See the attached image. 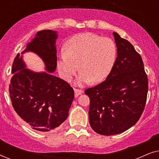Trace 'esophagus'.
<instances>
[{
  "mask_svg": "<svg viewBox=\"0 0 159 159\" xmlns=\"http://www.w3.org/2000/svg\"><path fill=\"white\" fill-rule=\"evenodd\" d=\"M74 90H75V98L79 96V95L82 93V91L81 90H79V89L74 88Z\"/></svg>",
  "mask_w": 159,
  "mask_h": 159,
  "instance_id": "34e87169",
  "label": "esophagus"
}]
</instances>
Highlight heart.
<instances>
[{
    "label": "heart",
    "mask_w": 159,
    "mask_h": 159,
    "mask_svg": "<svg viewBox=\"0 0 159 159\" xmlns=\"http://www.w3.org/2000/svg\"><path fill=\"white\" fill-rule=\"evenodd\" d=\"M116 57V47L109 38L92 33L77 34L67 41L57 67L61 77L70 81L78 70L77 82H100L109 75Z\"/></svg>",
    "instance_id": "obj_1"
}]
</instances>
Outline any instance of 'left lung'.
<instances>
[{
	"mask_svg": "<svg viewBox=\"0 0 159 159\" xmlns=\"http://www.w3.org/2000/svg\"><path fill=\"white\" fill-rule=\"evenodd\" d=\"M117 57L105 81L84 91L90 98L89 121L98 134L126 131L140 118L146 103L148 81L140 54L131 43L113 32Z\"/></svg>",
	"mask_w": 159,
	"mask_h": 159,
	"instance_id": "obj_1",
	"label": "left lung"
}]
</instances>
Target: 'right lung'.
I'll use <instances>...</instances> for the list:
<instances>
[{
    "label": "right lung",
    "instance_id": "right-lung-1",
    "mask_svg": "<svg viewBox=\"0 0 159 159\" xmlns=\"http://www.w3.org/2000/svg\"><path fill=\"white\" fill-rule=\"evenodd\" d=\"M57 32L42 30L27 43L12 65L10 98L17 114L33 129L48 132L59 127L68 117L74 90L64 80L52 75L57 66L56 40ZM37 54L46 72L36 73L26 68L22 54Z\"/></svg>",
    "mask_w": 159,
    "mask_h": 159
}]
</instances>
